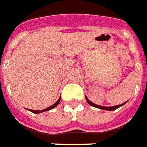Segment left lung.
Returning a JSON list of instances; mask_svg holds the SVG:
<instances>
[{"mask_svg": "<svg viewBox=\"0 0 147 147\" xmlns=\"http://www.w3.org/2000/svg\"><path fill=\"white\" fill-rule=\"evenodd\" d=\"M85 98H86V100L87 102L90 105H92V106H93V107H96V108H98V109H104V110H108V111H113V110H115V109H118L119 107H121V106H122V105H124L125 103L127 102H125L123 103V104H121V105H116V106H111V107H105V106H101V105H96V104H94V103H92V101H90L87 98L86 96H85Z\"/></svg>", "mask_w": 147, "mask_h": 147, "instance_id": "obj_1", "label": "left lung"}]
</instances>
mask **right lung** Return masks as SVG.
Here are the masks:
<instances>
[{
    "instance_id": "1",
    "label": "right lung",
    "mask_w": 147,
    "mask_h": 147,
    "mask_svg": "<svg viewBox=\"0 0 147 147\" xmlns=\"http://www.w3.org/2000/svg\"><path fill=\"white\" fill-rule=\"evenodd\" d=\"M60 99L61 97H59V100H57L56 102L55 103L54 105H52L51 106H50V107L47 108V109H43V110H32V109H29L30 111L32 112V113H42V112H46V111H48V110H51V109H54L55 107H56L57 105H59V103L60 102Z\"/></svg>"
}]
</instances>
